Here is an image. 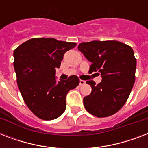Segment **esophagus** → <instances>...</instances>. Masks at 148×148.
Returning <instances> with one entry per match:
<instances>
[{"label": "esophagus", "mask_w": 148, "mask_h": 148, "mask_svg": "<svg viewBox=\"0 0 148 148\" xmlns=\"http://www.w3.org/2000/svg\"><path fill=\"white\" fill-rule=\"evenodd\" d=\"M85 84V81H83V80H80V83H79L80 85H83V84Z\"/></svg>", "instance_id": "esophagus-1"}]
</instances>
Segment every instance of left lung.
Masks as SVG:
<instances>
[{
	"label": "left lung",
	"mask_w": 148,
	"mask_h": 148,
	"mask_svg": "<svg viewBox=\"0 0 148 148\" xmlns=\"http://www.w3.org/2000/svg\"><path fill=\"white\" fill-rule=\"evenodd\" d=\"M78 50L91 62L89 73L98 72L102 81L91 86L90 95L84 97L88 112L97 117L117 113L126 103L135 81L137 60L130 46L117 40H93L81 43Z\"/></svg>",
	"instance_id": "left-lung-1"
}]
</instances>
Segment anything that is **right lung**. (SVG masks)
Segmentation results:
<instances>
[{
  "mask_svg": "<svg viewBox=\"0 0 148 148\" xmlns=\"http://www.w3.org/2000/svg\"><path fill=\"white\" fill-rule=\"evenodd\" d=\"M76 45L54 38H32L14 51V67L22 97L40 119L60 117L66 109L67 94L80 83L76 75L60 81L55 76L65 52Z\"/></svg>",
  "mask_w": 148,
  "mask_h": 148,
  "instance_id": "obj_1",
  "label": "right lung"
}]
</instances>
